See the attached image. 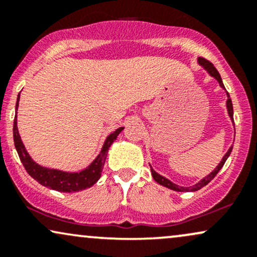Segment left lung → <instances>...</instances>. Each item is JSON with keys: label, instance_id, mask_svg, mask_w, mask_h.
I'll list each match as a JSON object with an SVG mask.
<instances>
[{"label": "left lung", "instance_id": "1", "mask_svg": "<svg viewBox=\"0 0 257 257\" xmlns=\"http://www.w3.org/2000/svg\"><path fill=\"white\" fill-rule=\"evenodd\" d=\"M198 63H199L200 66L204 67V70H206V71H208V73L211 76V77H214L215 79H216L217 82H219V84H220L221 88H223V89H226L225 85H223V83H222V79H221L220 73L217 72V70L215 69V66H214L213 64L210 63V61L206 60V59H204V58H200V57H199V58H198ZM226 93H227V91H226ZM226 106H227V111H228L229 117H231L232 122L234 123V120H233V105H232V100H231V98H229V94H228V93H227ZM232 149H233V146L229 147L228 151H227L226 155L223 156V158L221 159V162L219 163V166L215 168L213 172L209 174V175H206L204 179L200 180L199 182H197L196 185L190 186V187H182V186H179V185H176V184H173V182L170 181V180H168V179L164 178V176L159 175L158 173H156L155 170L152 169V167H151L152 176H153V179H155L156 181H157L159 185L164 186V187L170 188V190H173V191H178V192H194V191H198V190H200V188H202V187H204L205 185H208L209 182H210L211 180H213V179L215 178V176H216V174L220 172V169L223 167V164H225V162L227 161V158H228L229 155H231Z\"/></svg>", "mask_w": 257, "mask_h": 257}]
</instances>
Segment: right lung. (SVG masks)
<instances>
[{
  "mask_svg": "<svg viewBox=\"0 0 257 257\" xmlns=\"http://www.w3.org/2000/svg\"><path fill=\"white\" fill-rule=\"evenodd\" d=\"M20 96L18 95L16 110L18 111V102H19ZM124 129V126L116 129L113 133H111L107 138H106L104 146H102L101 151H100L99 156L94 159L85 169L81 170L79 173H69V172H61L58 169H49V168H44L38 166L36 162H34L30 156H29L28 151H26L24 144H23L22 139H20L19 132H18L17 126V114L14 117V124H13V139H14V145H16L17 152L19 155L20 161H22L23 166H24L25 170L28 172L29 175L32 179H35L38 184L46 187L51 188V190L59 191V192H78V191L85 190L89 188L95 184L96 181L101 176L102 168H104L106 156H107V151L110 149L114 140L120 132Z\"/></svg>",
  "mask_w": 257,
  "mask_h": 257,
  "instance_id": "1",
  "label": "right lung"
}]
</instances>
